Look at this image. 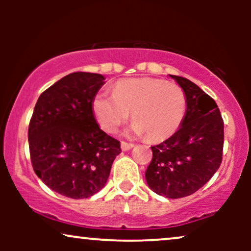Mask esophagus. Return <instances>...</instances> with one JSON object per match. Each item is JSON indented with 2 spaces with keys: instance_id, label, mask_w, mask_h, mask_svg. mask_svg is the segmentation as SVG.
I'll return each mask as SVG.
<instances>
[{
  "instance_id": "1",
  "label": "esophagus",
  "mask_w": 251,
  "mask_h": 251,
  "mask_svg": "<svg viewBox=\"0 0 251 251\" xmlns=\"http://www.w3.org/2000/svg\"><path fill=\"white\" fill-rule=\"evenodd\" d=\"M133 144L132 143H126V142H122V150L123 151H128V150H131L133 148Z\"/></svg>"
}]
</instances>
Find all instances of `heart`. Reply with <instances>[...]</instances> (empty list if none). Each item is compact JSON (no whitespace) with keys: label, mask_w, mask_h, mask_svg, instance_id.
<instances>
[{"label":"heart","mask_w":251,"mask_h":251,"mask_svg":"<svg viewBox=\"0 0 251 251\" xmlns=\"http://www.w3.org/2000/svg\"><path fill=\"white\" fill-rule=\"evenodd\" d=\"M93 112L98 123L114 133L132 113L129 132L146 135L150 142H162L177 132L186 113V96L179 86L155 77H133L118 81L113 94L99 92Z\"/></svg>","instance_id":"1"}]
</instances>
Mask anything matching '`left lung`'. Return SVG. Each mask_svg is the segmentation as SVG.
Here are the masks:
<instances>
[{
    "instance_id": "left-lung-1",
    "label": "left lung",
    "mask_w": 251,
    "mask_h": 251,
    "mask_svg": "<svg viewBox=\"0 0 251 251\" xmlns=\"http://www.w3.org/2000/svg\"><path fill=\"white\" fill-rule=\"evenodd\" d=\"M170 76L185 93L186 113L174 135L151 148L145 178L152 191L175 200L195 194L220 168L224 123L211 97L185 77Z\"/></svg>"
}]
</instances>
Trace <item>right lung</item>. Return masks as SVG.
<instances>
[{
  "label": "right lung",
  "instance_id": "add662e5",
  "mask_svg": "<svg viewBox=\"0 0 251 251\" xmlns=\"http://www.w3.org/2000/svg\"><path fill=\"white\" fill-rule=\"evenodd\" d=\"M101 74L75 72L51 85L37 99L28 140L34 171L57 194L81 200L105 186L120 143L106 134L92 102Z\"/></svg>",
  "mask_w": 251,
  "mask_h": 251
}]
</instances>
